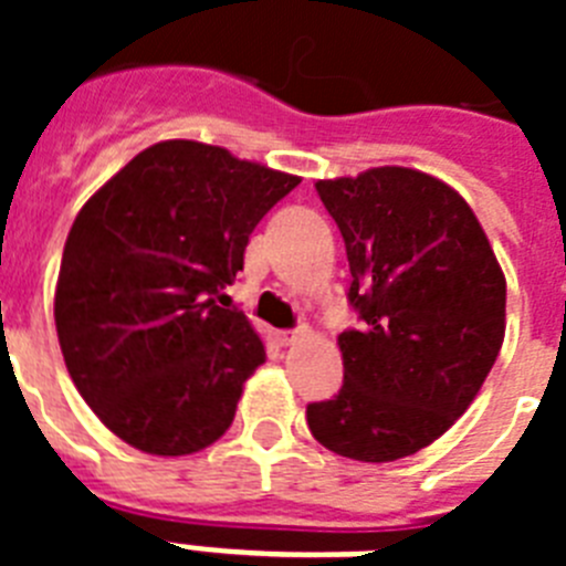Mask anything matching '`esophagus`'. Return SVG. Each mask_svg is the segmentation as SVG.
Wrapping results in <instances>:
<instances>
[{"label":"esophagus","mask_w":566,"mask_h":566,"mask_svg":"<svg viewBox=\"0 0 566 566\" xmlns=\"http://www.w3.org/2000/svg\"><path fill=\"white\" fill-rule=\"evenodd\" d=\"M308 328H294V332H280L277 334V343L283 345V348H289V345H297L300 339L306 337Z\"/></svg>","instance_id":"1"}]
</instances>
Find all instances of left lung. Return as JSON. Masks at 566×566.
Here are the masks:
<instances>
[{
    "label": "left lung",
    "instance_id": "1",
    "mask_svg": "<svg viewBox=\"0 0 566 566\" xmlns=\"http://www.w3.org/2000/svg\"><path fill=\"white\" fill-rule=\"evenodd\" d=\"M352 266L363 328L337 337L343 388L312 402L323 448L394 462L442 437L476 399L504 343L507 283L462 195L428 172L374 167L317 181Z\"/></svg>",
    "mask_w": 566,
    "mask_h": 566
}]
</instances>
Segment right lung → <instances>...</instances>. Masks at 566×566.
I'll return each mask as SVG.
<instances>
[{
  "label": "right lung",
  "mask_w": 566,
  "mask_h": 566,
  "mask_svg": "<svg viewBox=\"0 0 566 566\" xmlns=\"http://www.w3.org/2000/svg\"><path fill=\"white\" fill-rule=\"evenodd\" d=\"M297 175L201 142H158L90 195L59 269V345L109 431L153 457L209 448L266 363L247 314L212 294Z\"/></svg>",
  "instance_id": "right-lung-1"
}]
</instances>
